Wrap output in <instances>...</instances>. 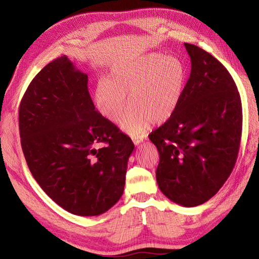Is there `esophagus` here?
<instances>
[{"instance_id":"34e87169","label":"esophagus","mask_w":259,"mask_h":259,"mask_svg":"<svg viewBox=\"0 0 259 259\" xmlns=\"http://www.w3.org/2000/svg\"><path fill=\"white\" fill-rule=\"evenodd\" d=\"M145 138H146V135H139V136H133L132 140H133V143H134L137 146L140 143H143L144 140H145Z\"/></svg>"}]
</instances>
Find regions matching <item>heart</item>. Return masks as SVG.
Listing matches in <instances>:
<instances>
[{"instance_id": "heart-1", "label": "heart", "mask_w": 259, "mask_h": 259, "mask_svg": "<svg viewBox=\"0 0 259 259\" xmlns=\"http://www.w3.org/2000/svg\"><path fill=\"white\" fill-rule=\"evenodd\" d=\"M186 83L183 62L173 56L151 53L133 60L117 62L109 70L94 93L96 107L106 119L120 122L131 136L144 133L152 122L163 123L173 115L182 99Z\"/></svg>"}]
</instances>
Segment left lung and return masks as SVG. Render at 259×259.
Returning a JSON list of instances; mask_svg holds the SVG:
<instances>
[{"label": "left lung", "mask_w": 259, "mask_h": 259, "mask_svg": "<svg viewBox=\"0 0 259 259\" xmlns=\"http://www.w3.org/2000/svg\"><path fill=\"white\" fill-rule=\"evenodd\" d=\"M191 72L180 103L149 139L158 148L156 182L179 205L203 204L218 192L236 164L242 105L232 76L204 50L185 43Z\"/></svg>", "instance_id": "left-lung-1"}]
</instances>
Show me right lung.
<instances>
[{"instance_id":"1","label":"right lung","mask_w":259,"mask_h":259,"mask_svg":"<svg viewBox=\"0 0 259 259\" xmlns=\"http://www.w3.org/2000/svg\"><path fill=\"white\" fill-rule=\"evenodd\" d=\"M89 77L67 56L46 65L19 106L28 167L49 197L69 213L97 216L123 194L134 144L96 111ZM98 143H106L97 148Z\"/></svg>"}]
</instances>
